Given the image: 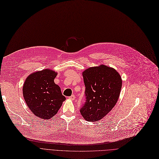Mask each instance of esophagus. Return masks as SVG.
<instances>
[{
	"mask_svg": "<svg viewBox=\"0 0 159 159\" xmlns=\"http://www.w3.org/2000/svg\"><path fill=\"white\" fill-rule=\"evenodd\" d=\"M69 98L70 99H72V100H73V99H75V95H72V96H69Z\"/></svg>",
	"mask_w": 159,
	"mask_h": 159,
	"instance_id": "obj_1",
	"label": "esophagus"
}]
</instances>
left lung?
Returning a JSON list of instances; mask_svg holds the SVG:
<instances>
[{"mask_svg":"<svg viewBox=\"0 0 159 159\" xmlns=\"http://www.w3.org/2000/svg\"><path fill=\"white\" fill-rule=\"evenodd\" d=\"M85 102L80 112L87 121H98L112 109L118 100L122 87L120 75L113 68L101 65L83 73Z\"/></svg>","mask_w":159,"mask_h":159,"instance_id":"1","label":"left lung"}]
</instances>
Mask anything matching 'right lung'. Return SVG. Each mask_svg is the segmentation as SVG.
<instances>
[{
  "label": "right lung",
  "instance_id": "1",
  "mask_svg": "<svg viewBox=\"0 0 159 159\" xmlns=\"http://www.w3.org/2000/svg\"><path fill=\"white\" fill-rule=\"evenodd\" d=\"M57 73L44 69L29 75L23 86V94L29 108L36 116L50 119L57 114L66 98L54 83Z\"/></svg>",
  "mask_w": 159,
  "mask_h": 159
}]
</instances>
